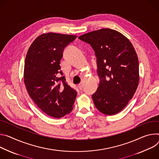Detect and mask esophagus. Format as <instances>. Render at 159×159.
I'll use <instances>...</instances> for the list:
<instances>
[{
    "instance_id": "esophagus-1",
    "label": "esophagus",
    "mask_w": 159,
    "mask_h": 159,
    "mask_svg": "<svg viewBox=\"0 0 159 159\" xmlns=\"http://www.w3.org/2000/svg\"><path fill=\"white\" fill-rule=\"evenodd\" d=\"M78 88L80 89V90H82V89H83V84L81 83V84H80L79 85H78Z\"/></svg>"
}]
</instances>
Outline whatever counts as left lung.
I'll use <instances>...</instances> for the list:
<instances>
[{
	"instance_id": "obj_1",
	"label": "left lung",
	"mask_w": 159,
	"mask_h": 159,
	"mask_svg": "<svg viewBox=\"0 0 159 159\" xmlns=\"http://www.w3.org/2000/svg\"><path fill=\"white\" fill-rule=\"evenodd\" d=\"M90 45L97 57L99 85L92 95L97 109L114 115L124 109L139 83V62L130 41L119 32L103 28L78 38Z\"/></svg>"
}]
</instances>
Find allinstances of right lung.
I'll list each match as a JSON object with an SVG mask.
<instances>
[{
  "label": "right lung",
  "mask_w": 159,
  "mask_h": 159,
  "mask_svg": "<svg viewBox=\"0 0 159 159\" xmlns=\"http://www.w3.org/2000/svg\"><path fill=\"white\" fill-rule=\"evenodd\" d=\"M76 37L42 34L31 43L25 58L24 79L28 93L43 112L55 118L72 111L77 95L67 83L59 65L64 48Z\"/></svg>",
  "instance_id": "1"
}]
</instances>
